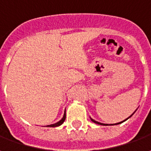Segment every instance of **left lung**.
Returning <instances> with one entry per match:
<instances>
[{"mask_svg":"<svg viewBox=\"0 0 151 151\" xmlns=\"http://www.w3.org/2000/svg\"><path fill=\"white\" fill-rule=\"evenodd\" d=\"M135 112H136V111H135ZM135 112H134V113H135ZM134 113H133V114H134ZM133 114H132V115H131V116H129V117H128V118H127V119H129V118H130V117H132V116L133 115ZM127 119L123 120V121H122V122H119V123H114V124H109V125H117V124H120V123H123V122H125V121H126V120H127ZM91 121H92V122H93V123H96V124H99V125H103V126H108V124H105V123H99V122H97V121H96V120L92 119H91Z\"/></svg>","mask_w":151,"mask_h":151,"instance_id":"8db88e82","label":"left lung"}]
</instances>
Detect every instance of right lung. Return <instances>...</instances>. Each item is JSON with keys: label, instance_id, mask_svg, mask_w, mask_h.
<instances>
[{"label": "right lung", "instance_id": "right-lung-1", "mask_svg": "<svg viewBox=\"0 0 151 151\" xmlns=\"http://www.w3.org/2000/svg\"><path fill=\"white\" fill-rule=\"evenodd\" d=\"M66 113H65V114H64V116H63V118L61 119L59 122H57V123H54V124H50V125H47L46 127H59V126H60L62 123L65 122V118H66V114H65Z\"/></svg>", "mask_w": 151, "mask_h": 151}]
</instances>
